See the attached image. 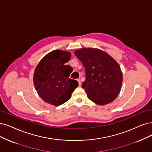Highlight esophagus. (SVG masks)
I'll return each instance as SVG.
<instances>
[{"label":"esophagus","mask_w":152,"mask_h":152,"mask_svg":"<svg viewBox=\"0 0 152 152\" xmlns=\"http://www.w3.org/2000/svg\"><path fill=\"white\" fill-rule=\"evenodd\" d=\"M77 81H78V84H79V86H81V80H80V79H77Z\"/></svg>","instance_id":"1"}]
</instances>
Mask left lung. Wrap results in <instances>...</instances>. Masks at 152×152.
<instances>
[{
	"instance_id": "left-lung-1",
	"label": "left lung",
	"mask_w": 152,
	"mask_h": 152,
	"mask_svg": "<svg viewBox=\"0 0 152 152\" xmlns=\"http://www.w3.org/2000/svg\"><path fill=\"white\" fill-rule=\"evenodd\" d=\"M85 69L83 83L88 98L99 105L113 102L121 90L123 75L120 66L108 53L96 48H82L75 51Z\"/></svg>"
}]
</instances>
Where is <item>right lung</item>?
<instances>
[{
    "label": "right lung",
    "instance_id": "1",
    "mask_svg": "<svg viewBox=\"0 0 152 152\" xmlns=\"http://www.w3.org/2000/svg\"><path fill=\"white\" fill-rule=\"evenodd\" d=\"M71 57L70 53L54 50L39 62L34 72V84L38 94L45 102L59 106L68 101L78 86L76 80L68 78L72 68L65 64Z\"/></svg>",
    "mask_w": 152,
    "mask_h": 152
}]
</instances>
